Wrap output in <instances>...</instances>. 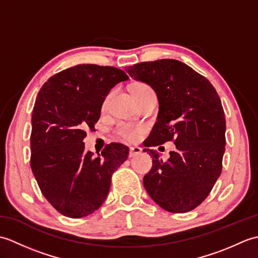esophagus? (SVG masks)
<instances>
[{
	"instance_id": "1",
	"label": "esophagus",
	"mask_w": 258,
	"mask_h": 258,
	"mask_svg": "<svg viewBox=\"0 0 258 258\" xmlns=\"http://www.w3.org/2000/svg\"><path fill=\"white\" fill-rule=\"evenodd\" d=\"M142 153V149L139 146H133L130 149V157H134Z\"/></svg>"
}]
</instances>
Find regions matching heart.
Instances as JSON below:
<instances>
[{
	"label": "heart",
	"instance_id": "b5f03b06",
	"mask_svg": "<svg viewBox=\"0 0 258 258\" xmlns=\"http://www.w3.org/2000/svg\"><path fill=\"white\" fill-rule=\"evenodd\" d=\"M152 91L149 86L145 84H138L134 87V94H142V93L145 92H150ZM112 94H108L105 100L103 102V109H105L108 105L109 100H111ZM144 133V128L142 126H134V125H128V124H124L120 125L117 128V135L120 139L126 141V142H136L140 140V138Z\"/></svg>",
	"mask_w": 258,
	"mask_h": 258
}]
</instances>
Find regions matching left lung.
Here are the masks:
<instances>
[{
    "mask_svg": "<svg viewBox=\"0 0 258 258\" xmlns=\"http://www.w3.org/2000/svg\"><path fill=\"white\" fill-rule=\"evenodd\" d=\"M125 70L131 78L150 85L160 104L157 120L144 145L174 141L176 146L166 162L156 151L144 149L153 157L144 187L163 210H194L222 173L226 120L221 98L210 81L176 59L143 62Z\"/></svg>",
    "mask_w": 258,
    "mask_h": 258,
    "instance_id": "obj_1",
    "label": "left lung"
}]
</instances>
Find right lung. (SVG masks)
<instances>
[{
    "label": "right lung",
    "mask_w": 258,
    "mask_h": 258,
    "mask_svg": "<svg viewBox=\"0 0 258 258\" xmlns=\"http://www.w3.org/2000/svg\"><path fill=\"white\" fill-rule=\"evenodd\" d=\"M124 71L80 64L47 80L36 96L32 114L31 168L42 194L64 216L81 218L102 206L112 174L128 156L119 143L101 154L85 152L87 128L94 130L105 97Z\"/></svg>",
    "instance_id": "add662e5"
}]
</instances>
